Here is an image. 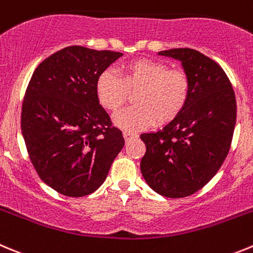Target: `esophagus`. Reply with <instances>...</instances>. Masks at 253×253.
<instances>
[{"label":"esophagus","mask_w":253,"mask_h":253,"mask_svg":"<svg viewBox=\"0 0 253 253\" xmlns=\"http://www.w3.org/2000/svg\"><path fill=\"white\" fill-rule=\"evenodd\" d=\"M124 137L125 140H126V142H128V141L133 140V138H137V133H133V132H129V131H125L124 132Z\"/></svg>","instance_id":"esophagus-1"}]
</instances>
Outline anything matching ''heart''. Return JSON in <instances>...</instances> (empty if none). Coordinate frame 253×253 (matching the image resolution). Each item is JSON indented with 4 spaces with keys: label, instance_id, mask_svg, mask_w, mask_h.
Masks as SVG:
<instances>
[{
    "label": "heart",
    "instance_id": "1",
    "mask_svg": "<svg viewBox=\"0 0 253 253\" xmlns=\"http://www.w3.org/2000/svg\"><path fill=\"white\" fill-rule=\"evenodd\" d=\"M121 79L106 70L97 77L96 94L101 105L117 112L134 93L136 106L115 116L113 122L125 131H141L152 126H166L185 110L190 97V79L180 68L165 62L137 58L121 66Z\"/></svg>",
    "mask_w": 253,
    "mask_h": 253
}]
</instances>
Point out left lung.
<instances>
[{"mask_svg": "<svg viewBox=\"0 0 253 253\" xmlns=\"http://www.w3.org/2000/svg\"><path fill=\"white\" fill-rule=\"evenodd\" d=\"M159 55L180 61L190 79V97L178 117L157 132L141 134L146 153L141 172L155 192L169 198L201 190L222 166L236 125V98L225 71L192 48Z\"/></svg>", "mask_w": 253, "mask_h": 253, "instance_id": "1", "label": "left lung"}]
</instances>
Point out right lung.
<instances>
[{
	"mask_svg": "<svg viewBox=\"0 0 253 253\" xmlns=\"http://www.w3.org/2000/svg\"><path fill=\"white\" fill-rule=\"evenodd\" d=\"M122 53L68 46L42 61L22 103L21 129L40 178L68 197L94 192L125 146L96 81Z\"/></svg>",
	"mask_w": 253,
	"mask_h": 253,
	"instance_id": "obj_1",
	"label": "right lung"
}]
</instances>
